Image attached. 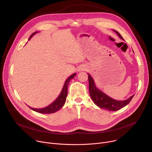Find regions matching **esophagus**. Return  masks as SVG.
Masks as SVG:
<instances>
[{
	"label": "esophagus",
	"instance_id": "34e87169",
	"mask_svg": "<svg viewBox=\"0 0 152 152\" xmlns=\"http://www.w3.org/2000/svg\"><path fill=\"white\" fill-rule=\"evenodd\" d=\"M83 70V69H82V68H81V69H80V70Z\"/></svg>",
	"mask_w": 152,
	"mask_h": 152
}]
</instances>
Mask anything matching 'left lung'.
<instances>
[{
    "label": "left lung",
    "instance_id": "obj_1",
    "mask_svg": "<svg viewBox=\"0 0 152 152\" xmlns=\"http://www.w3.org/2000/svg\"><path fill=\"white\" fill-rule=\"evenodd\" d=\"M114 32L117 34L118 37L123 39L121 35L117 31L113 30ZM88 80H89V90H90V94L91 98L93 101L94 103L100 108L104 109H107L109 111H117L124 106L128 105L129 102L132 99L134 95L131 96L129 99L124 101H117L115 100L109 96L105 94L102 92L99 89L96 88L94 80L91 76L88 74Z\"/></svg>",
    "mask_w": 152,
    "mask_h": 152
}]
</instances>
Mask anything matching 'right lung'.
<instances>
[{
    "mask_svg": "<svg viewBox=\"0 0 152 152\" xmlns=\"http://www.w3.org/2000/svg\"><path fill=\"white\" fill-rule=\"evenodd\" d=\"M37 32H35L33 34H32L29 40H30L33 35L35 34H36ZM75 75H76V74L74 73L72 75H70L69 78H67L66 81L64 83V85L63 86V88H62V91H61L59 96H58L57 99L53 103H51L50 105L46 107H44L42 109H34V108L31 107H30V109L34 111H35V112H37L40 113H45V114L53 113H55V112H57L58 110H59L60 109H61L62 107V106L64 105V104L66 102V97L67 95L68 84H69V82L70 81V80L72 79L75 77Z\"/></svg>",
    "mask_w": 152,
    "mask_h": 152,
    "instance_id": "right-lung-1",
    "label": "right lung"
}]
</instances>
